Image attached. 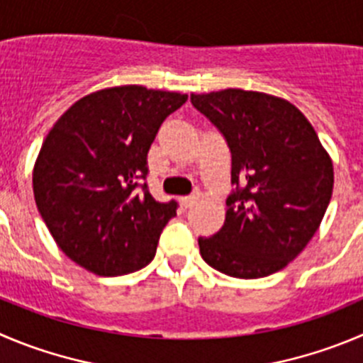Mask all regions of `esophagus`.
<instances>
[{"instance_id": "1", "label": "esophagus", "mask_w": 363, "mask_h": 363, "mask_svg": "<svg viewBox=\"0 0 363 363\" xmlns=\"http://www.w3.org/2000/svg\"><path fill=\"white\" fill-rule=\"evenodd\" d=\"M198 199V194H191V196H185L184 199H182V203H184L185 208H189V206H192V203Z\"/></svg>"}]
</instances>
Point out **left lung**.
Returning <instances> with one entry per match:
<instances>
[{"mask_svg":"<svg viewBox=\"0 0 363 363\" xmlns=\"http://www.w3.org/2000/svg\"><path fill=\"white\" fill-rule=\"evenodd\" d=\"M191 101L226 139L235 185L223 228L198 239L203 260L233 278L281 271L312 240L330 205V155L287 99L224 89L191 94Z\"/></svg>","mask_w":363,"mask_h":363,"instance_id":"left-lung-1","label":"left lung"}]
</instances>
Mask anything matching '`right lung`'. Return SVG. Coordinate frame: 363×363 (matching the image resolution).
<instances>
[{"instance_id":"add662e5","label":"right lung","mask_w":363,"mask_h":363,"mask_svg":"<svg viewBox=\"0 0 363 363\" xmlns=\"http://www.w3.org/2000/svg\"><path fill=\"white\" fill-rule=\"evenodd\" d=\"M187 94L121 85L84 96L53 124L33 167L37 208L57 246L98 276L146 267L176 201L143 179L165 117Z\"/></svg>"}]
</instances>
